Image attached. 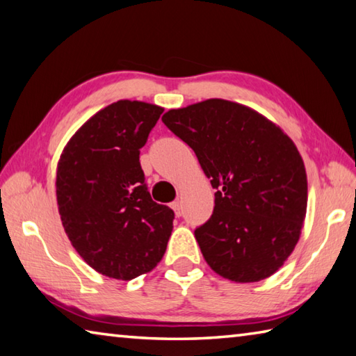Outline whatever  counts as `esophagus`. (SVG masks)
Instances as JSON below:
<instances>
[{"instance_id": "obj_1", "label": "esophagus", "mask_w": 356, "mask_h": 356, "mask_svg": "<svg viewBox=\"0 0 356 356\" xmlns=\"http://www.w3.org/2000/svg\"><path fill=\"white\" fill-rule=\"evenodd\" d=\"M171 209L174 210V213H176L177 216L182 215V205H180L179 200H174V202H171Z\"/></svg>"}]
</instances>
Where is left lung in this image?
I'll list each match as a JSON object with an SVG mask.
<instances>
[{
    "mask_svg": "<svg viewBox=\"0 0 356 356\" xmlns=\"http://www.w3.org/2000/svg\"><path fill=\"white\" fill-rule=\"evenodd\" d=\"M199 160L215 209L195 230L209 266L224 279L258 282L294 250L307 213V172L288 135L252 108L207 99L161 116Z\"/></svg>",
    "mask_w": 356,
    "mask_h": 356,
    "instance_id": "left-lung-1",
    "label": "left lung"
}]
</instances>
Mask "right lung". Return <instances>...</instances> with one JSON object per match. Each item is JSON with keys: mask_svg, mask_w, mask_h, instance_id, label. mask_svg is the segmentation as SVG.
<instances>
[{"mask_svg": "<svg viewBox=\"0 0 356 356\" xmlns=\"http://www.w3.org/2000/svg\"><path fill=\"white\" fill-rule=\"evenodd\" d=\"M163 108L116 101L93 115L63 149L56 195L73 248L99 274L132 280L157 266L174 211L154 202L140 149Z\"/></svg>", "mask_w": 356, "mask_h": 356, "instance_id": "1", "label": "right lung"}]
</instances>
